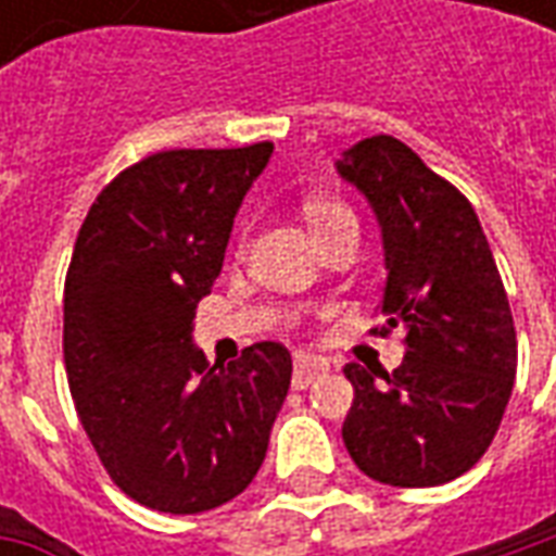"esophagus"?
<instances>
[{"mask_svg": "<svg viewBox=\"0 0 556 556\" xmlns=\"http://www.w3.org/2000/svg\"><path fill=\"white\" fill-rule=\"evenodd\" d=\"M330 369V363L321 354H309V351H298L294 354V378H291V384L294 390H306V387L313 384L315 378H321V375Z\"/></svg>", "mask_w": 556, "mask_h": 556, "instance_id": "1", "label": "esophagus"}]
</instances>
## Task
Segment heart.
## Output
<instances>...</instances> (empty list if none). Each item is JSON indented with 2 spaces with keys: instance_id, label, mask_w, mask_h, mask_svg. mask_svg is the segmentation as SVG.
Here are the masks:
<instances>
[{
  "instance_id": "1",
  "label": "heart",
  "mask_w": 556,
  "mask_h": 556,
  "mask_svg": "<svg viewBox=\"0 0 556 556\" xmlns=\"http://www.w3.org/2000/svg\"><path fill=\"white\" fill-rule=\"evenodd\" d=\"M342 217H351V211L339 202H330V199H309L306 202V219L315 231L325 229L327 223H337Z\"/></svg>"
}]
</instances>
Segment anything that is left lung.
<instances>
[{
    "mask_svg": "<svg viewBox=\"0 0 556 556\" xmlns=\"http://www.w3.org/2000/svg\"><path fill=\"white\" fill-rule=\"evenodd\" d=\"M372 207L384 247L387 327L405 361L387 372L345 363L354 405L342 441L366 477L429 489L477 465L513 396L518 342L473 205L405 142L369 137L337 160Z\"/></svg>",
    "mask_w": 556,
    "mask_h": 556,
    "instance_id": "1",
    "label": "left lung"
}]
</instances>
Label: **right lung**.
Here are the masks:
<instances>
[{"label": "right lung", "instance_id": "add662e5", "mask_svg": "<svg viewBox=\"0 0 556 556\" xmlns=\"http://www.w3.org/2000/svg\"><path fill=\"white\" fill-rule=\"evenodd\" d=\"M270 154V142L151 154L94 199L79 229L65 279L71 396L115 485L157 513L238 497L289 393L279 342H255L229 366L193 342L195 303Z\"/></svg>", "mask_w": 556, "mask_h": 556}]
</instances>
